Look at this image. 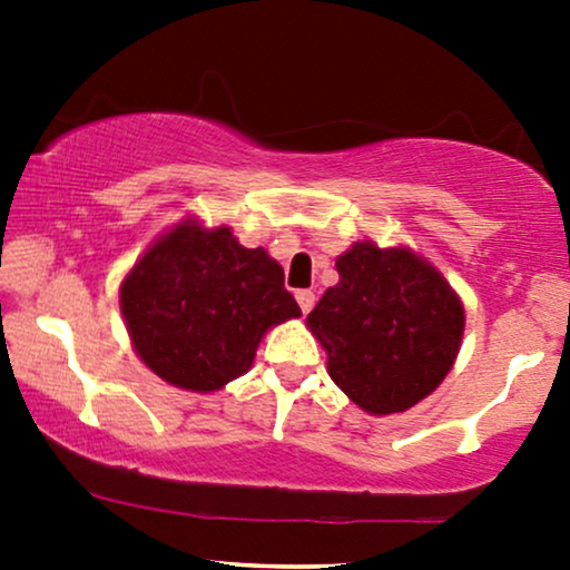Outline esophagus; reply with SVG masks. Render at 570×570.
I'll return each instance as SVG.
<instances>
[{
    "label": "esophagus",
    "instance_id": "obj_1",
    "mask_svg": "<svg viewBox=\"0 0 570 570\" xmlns=\"http://www.w3.org/2000/svg\"><path fill=\"white\" fill-rule=\"evenodd\" d=\"M295 301H298V306H301L303 314H308V311L314 308V303H316V295L311 293V291H295Z\"/></svg>",
    "mask_w": 570,
    "mask_h": 570
}]
</instances>
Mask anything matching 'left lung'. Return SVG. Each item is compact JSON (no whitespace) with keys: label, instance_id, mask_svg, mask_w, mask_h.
Here are the masks:
<instances>
[{"label":"left lung","instance_id":"1","mask_svg":"<svg viewBox=\"0 0 570 570\" xmlns=\"http://www.w3.org/2000/svg\"><path fill=\"white\" fill-rule=\"evenodd\" d=\"M306 326L326 350L334 384L368 415H394L433 394L464 337V303L410 246L355 240L337 256Z\"/></svg>","mask_w":570,"mask_h":570}]
</instances>
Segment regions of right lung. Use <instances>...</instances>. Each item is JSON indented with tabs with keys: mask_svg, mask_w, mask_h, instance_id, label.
Segmentation results:
<instances>
[{
	"mask_svg": "<svg viewBox=\"0 0 570 570\" xmlns=\"http://www.w3.org/2000/svg\"><path fill=\"white\" fill-rule=\"evenodd\" d=\"M131 347L155 376L209 394L252 368L272 326L298 318L283 267L194 215L163 230L119 285Z\"/></svg>",
	"mask_w": 570,
	"mask_h": 570,
	"instance_id": "add662e5",
	"label": "right lung"
}]
</instances>
